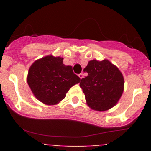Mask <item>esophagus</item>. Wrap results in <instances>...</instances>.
<instances>
[{"instance_id":"34e87169","label":"esophagus","mask_w":151,"mask_h":151,"mask_svg":"<svg viewBox=\"0 0 151 151\" xmlns=\"http://www.w3.org/2000/svg\"><path fill=\"white\" fill-rule=\"evenodd\" d=\"M78 76H79V77H80V79H83V74H80Z\"/></svg>"}]
</instances>
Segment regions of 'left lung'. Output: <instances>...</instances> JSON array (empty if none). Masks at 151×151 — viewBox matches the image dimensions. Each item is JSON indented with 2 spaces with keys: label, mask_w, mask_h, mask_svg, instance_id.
<instances>
[{
  "label": "left lung",
  "mask_w": 151,
  "mask_h": 151,
  "mask_svg": "<svg viewBox=\"0 0 151 151\" xmlns=\"http://www.w3.org/2000/svg\"><path fill=\"white\" fill-rule=\"evenodd\" d=\"M88 76L80 81L87 104L96 111H105L113 107L123 91L124 80L116 66L109 60L88 62L84 68Z\"/></svg>",
  "instance_id": "left-lung-1"
}]
</instances>
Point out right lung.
<instances>
[{
    "mask_svg": "<svg viewBox=\"0 0 151 151\" xmlns=\"http://www.w3.org/2000/svg\"><path fill=\"white\" fill-rule=\"evenodd\" d=\"M27 81L37 99L53 105L63 99L68 90L80 83V78L74 74L72 67L63 64V58L48 55L31 65Z\"/></svg>",
    "mask_w": 151,
    "mask_h": 151,
    "instance_id": "add662e5",
    "label": "right lung"
}]
</instances>
